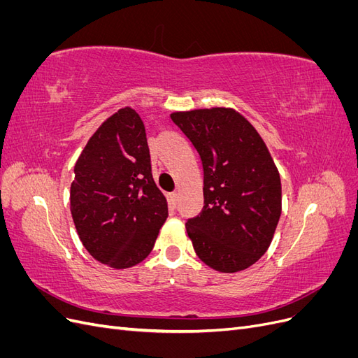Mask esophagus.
Listing matches in <instances>:
<instances>
[{"mask_svg": "<svg viewBox=\"0 0 358 358\" xmlns=\"http://www.w3.org/2000/svg\"><path fill=\"white\" fill-rule=\"evenodd\" d=\"M178 201H179V194L178 192H171L170 194V204L173 206V208H176Z\"/></svg>", "mask_w": 358, "mask_h": 358, "instance_id": "1", "label": "esophagus"}]
</instances>
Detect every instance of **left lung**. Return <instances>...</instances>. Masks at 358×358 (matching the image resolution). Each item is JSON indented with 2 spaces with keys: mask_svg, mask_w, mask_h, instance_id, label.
I'll list each match as a JSON object with an SVG mask.
<instances>
[{
  "mask_svg": "<svg viewBox=\"0 0 358 358\" xmlns=\"http://www.w3.org/2000/svg\"><path fill=\"white\" fill-rule=\"evenodd\" d=\"M170 117L203 164V210L185 224L194 251L218 272H241L267 251L282 212L273 158L251 122L230 107Z\"/></svg>",
  "mask_w": 358,
  "mask_h": 358,
  "instance_id": "obj_1",
  "label": "left lung"
}]
</instances>
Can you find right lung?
<instances>
[{
  "mask_svg": "<svg viewBox=\"0 0 358 358\" xmlns=\"http://www.w3.org/2000/svg\"><path fill=\"white\" fill-rule=\"evenodd\" d=\"M70 210L96 262L128 268L150 254L167 200L152 178L143 121L122 107L99 127L74 166Z\"/></svg>",
  "mask_w": 358,
  "mask_h": 358,
  "instance_id": "1",
  "label": "right lung"
}]
</instances>
